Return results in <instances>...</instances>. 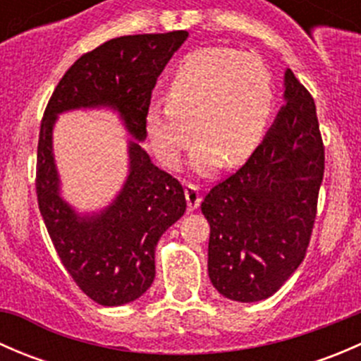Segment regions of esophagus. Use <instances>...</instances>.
<instances>
[{
  "label": "esophagus",
  "mask_w": 361,
  "mask_h": 361,
  "mask_svg": "<svg viewBox=\"0 0 361 361\" xmlns=\"http://www.w3.org/2000/svg\"><path fill=\"white\" fill-rule=\"evenodd\" d=\"M185 197H187V206L190 211L197 209V207L201 206L202 197L201 194H199V188L195 187V185H187V187H185Z\"/></svg>",
  "instance_id": "1"
}]
</instances>
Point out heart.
I'll list each match as a JSON object with an SVG mask.
<instances>
[{"instance_id": "heart-1", "label": "heart", "mask_w": 361, "mask_h": 361, "mask_svg": "<svg viewBox=\"0 0 361 361\" xmlns=\"http://www.w3.org/2000/svg\"><path fill=\"white\" fill-rule=\"evenodd\" d=\"M167 101L152 103L145 118L155 155L174 169L197 134L192 167L211 174L221 160L245 162L260 145L272 108L271 73L253 54L207 47L178 64Z\"/></svg>"}]
</instances>
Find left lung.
Segmentation results:
<instances>
[{
	"instance_id": "8db88e82",
	"label": "left lung",
	"mask_w": 361,
	"mask_h": 361,
	"mask_svg": "<svg viewBox=\"0 0 361 361\" xmlns=\"http://www.w3.org/2000/svg\"><path fill=\"white\" fill-rule=\"evenodd\" d=\"M285 104L248 162L209 190L207 272L238 302L271 297L304 260L316 218L325 148L314 99L285 71Z\"/></svg>"
}]
</instances>
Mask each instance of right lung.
<instances>
[{"label":"right lung","mask_w":361,"mask_h":361,"mask_svg":"<svg viewBox=\"0 0 361 361\" xmlns=\"http://www.w3.org/2000/svg\"><path fill=\"white\" fill-rule=\"evenodd\" d=\"M187 31L120 36L87 52L64 73L42 120L36 162L39 213L64 269L87 297L108 307L129 304L152 286L155 246L187 209L183 187L141 148L159 75ZM108 107L128 133L130 174L101 212L78 214L60 195L53 126L61 112Z\"/></svg>","instance_id":"add662e5"}]
</instances>
